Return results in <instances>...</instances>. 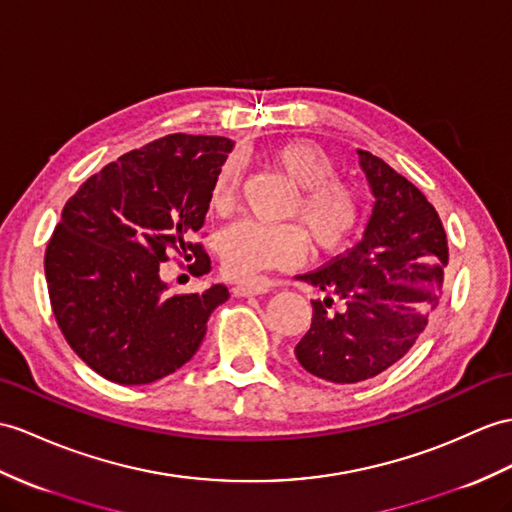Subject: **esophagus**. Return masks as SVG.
Masks as SVG:
<instances>
[{
	"mask_svg": "<svg viewBox=\"0 0 512 512\" xmlns=\"http://www.w3.org/2000/svg\"><path fill=\"white\" fill-rule=\"evenodd\" d=\"M272 290V283L266 279H259L253 283H237L233 288L235 296H255V294H266Z\"/></svg>",
	"mask_w": 512,
	"mask_h": 512,
	"instance_id": "esophagus-1",
	"label": "esophagus"
}]
</instances>
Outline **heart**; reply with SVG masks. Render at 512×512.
<instances>
[{
  "instance_id": "1",
  "label": "heart",
  "mask_w": 512,
  "mask_h": 512,
  "mask_svg": "<svg viewBox=\"0 0 512 512\" xmlns=\"http://www.w3.org/2000/svg\"><path fill=\"white\" fill-rule=\"evenodd\" d=\"M268 161L299 187L290 202V216L299 218L320 253H338L351 242L362 218L358 189L336 176L331 154L310 139H290L268 150ZM240 172L227 161L213 178L209 205L227 213L235 205ZM307 234L301 224L242 220L222 233L218 251L222 268L233 279H253L261 270L288 268L307 251Z\"/></svg>"
}]
</instances>
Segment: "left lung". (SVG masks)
I'll return each mask as SVG.
<instances>
[{
    "instance_id": "obj_1",
    "label": "left lung",
    "mask_w": 512,
    "mask_h": 512,
    "mask_svg": "<svg viewBox=\"0 0 512 512\" xmlns=\"http://www.w3.org/2000/svg\"><path fill=\"white\" fill-rule=\"evenodd\" d=\"M358 154L375 196L362 242L296 277L325 292L312 301L296 360L334 384L371 379L412 349L441 301L449 261L443 222L427 198L386 161Z\"/></svg>"
}]
</instances>
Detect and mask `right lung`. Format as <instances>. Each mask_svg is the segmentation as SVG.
Segmentation results:
<instances>
[{
	"label": "right lung",
	"instance_id": "obj_1",
	"mask_svg": "<svg viewBox=\"0 0 512 512\" xmlns=\"http://www.w3.org/2000/svg\"><path fill=\"white\" fill-rule=\"evenodd\" d=\"M227 137L174 133L122 154L71 196L47 242L45 279L56 323L95 373L122 386L152 384L194 358L227 285L168 296L159 264L192 252L205 224Z\"/></svg>",
	"mask_w": 512,
	"mask_h": 512
}]
</instances>
